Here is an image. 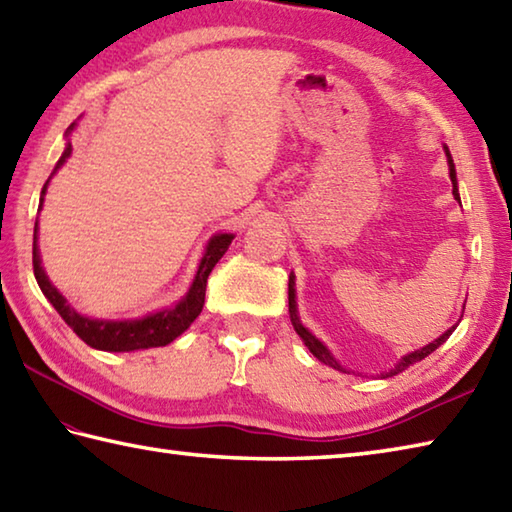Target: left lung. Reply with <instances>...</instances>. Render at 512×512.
<instances>
[{
	"label": "left lung",
	"instance_id": "obj_1",
	"mask_svg": "<svg viewBox=\"0 0 512 512\" xmlns=\"http://www.w3.org/2000/svg\"><path fill=\"white\" fill-rule=\"evenodd\" d=\"M446 155H448V164H450V182H453V195H455V199L459 202V193H457V175H455V164H453V159H450V153H448V148H446ZM288 310H290V322H293V326H295V330H297V335L304 339V344L308 346V350L310 353H313L319 362H324L326 366H330V368H337V370H344L342 366L337 364V359L328 353V348L319 342V339H315L313 335L308 333V330L299 324V317H297V302H295V277L290 275V279H288ZM453 330H455V326L450 328V330H446V333L439 337V339H435L433 344H428V346H424V348H419V350H415V353H410V355H406L402 362H399L393 370H390V373L386 375V377H393V375H397V373H402V370H406L410 364H415V362H422L424 357H428L430 353H433L435 348H439L442 346L446 339L453 335ZM346 373V370H344Z\"/></svg>",
	"mask_w": 512,
	"mask_h": 512
}]
</instances>
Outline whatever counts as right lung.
<instances>
[{
    "label": "right lung",
    "mask_w": 512,
    "mask_h": 512,
    "mask_svg": "<svg viewBox=\"0 0 512 512\" xmlns=\"http://www.w3.org/2000/svg\"><path fill=\"white\" fill-rule=\"evenodd\" d=\"M73 126L75 124H70V128ZM70 150H73V146L68 144L64 155L59 157L55 170L70 157ZM48 179L42 188L39 206H42V202H44ZM233 237L235 235L224 233V235H215L213 239H210L206 253L202 257V264H199V268H197L195 282H193V286H190L188 295L182 299V302H177L173 308L159 310V313L148 315L144 319H133V322H106V319H88L84 315L75 313V310L66 304V299L59 295V290L53 284L48 282L44 268H42V264H39L37 224H35V235H33V273H35L37 284H39V288H42V293L46 295L48 302L55 306L57 313L62 315L64 322L73 328V333L82 339V342H86L90 348L110 350V353H130V350H139V348L166 346L195 322L197 315L202 313V308H204L206 282H208L210 270H213L219 259L224 257L230 242H233Z\"/></svg>",
    "instance_id": "add662e5"
}]
</instances>
